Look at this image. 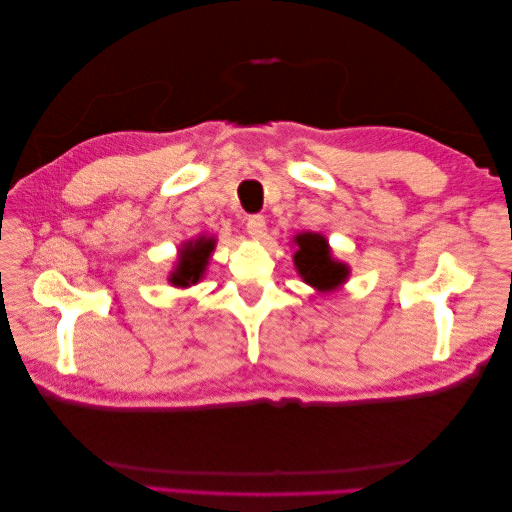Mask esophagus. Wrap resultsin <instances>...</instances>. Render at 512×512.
I'll use <instances>...</instances> for the list:
<instances>
[{"label":"esophagus","mask_w":512,"mask_h":512,"mask_svg":"<svg viewBox=\"0 0 512 512\" xmlns=\"http://www.w3.org/2000/svg\"><path fill=\"white\" fill-rule=\"evenodd\" d=\"M246 231L253 239H264L266 237V220L264 215H250L246 222Z\"/></svg>","instance_id":"esophagus-1"}]
</instances>
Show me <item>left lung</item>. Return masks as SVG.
I'll return each instance as SVG.
<instances>
[{
  "mask_svg": "<svg viewBox=\"0 0 512 512\" xmlns=\"http://www.w3.org/2000/svg\"><path fill=\"white\" fill-rule=\"evenodd\" d=\"M295 242L299 246L295 253V266L303 281L319 290H332L343 284L347 266L334 262L325 237L317 233H301L295 237Z\"/></svg>",
  "mask_w": 512,
  "mask_h": 512,
  "instance_id": "obj_1",
  "label": "left lung"
}]
</instances>
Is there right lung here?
Returning a JSON list of instances; mask_svg holds the SVG:
<instances>
[{
    "label": "right lung",
    "instance_id": "obj_1",
    "mask_svg": "<svg viewBox=\"0 0 512 512\" xmlns=\"http://www.w3.org/2000/svg\"><path fill=\"white\" fill-rule=\"evenodd\" d=\"M215 239L200 237L195 242L187 244L180 250V262L178 268L171 273V284L173 286H191L195 281H200L206 262H209V255L213 253Z\"/></svg>",
    "mask_w": 512,
    "mask_h": 512
}]
</instances>
